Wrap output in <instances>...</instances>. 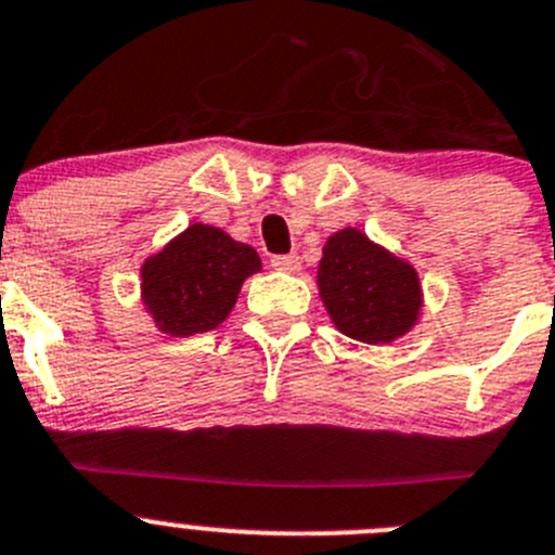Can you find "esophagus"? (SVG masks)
Here are the masks:
<instances>
[{
	"label": "esophagus",
	"instance_id": "1",
	"mask_svg": "<svg viewBox=\"0 0 555 555\" xmlns=\"http://www.w3.org/2000/svg\"><path fill=\"white\" fill-rule=\"evenodd\" d=\"M272 269H278V272H286V274H294L299 272V256H274L272 258Z\"/></svg>",
	"mask_w": 555,
	"mask_h": 555
}]
</instances>
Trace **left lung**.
Listing matches in <instances>:
<instances>
[{
    "mask_svg": "<svg viewBox=\"0 0 555 555\" xmlns=\"http://www.w3.org/2000/svg\"><path fill=\"white\" fill-rule=\"evenodd\" d=\"M315 283L332 324L367 346L409 335L425 308L414 263L351 225L326 240Z\"/></svg>",
    "mask_w": 555,
    "mask_h": 555,
    "instance_id": "obj_1",
    "label": "left lung"
}]
</instances>
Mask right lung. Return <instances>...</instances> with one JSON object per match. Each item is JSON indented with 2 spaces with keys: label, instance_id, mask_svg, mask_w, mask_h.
Segmentation results:
<instances>
[{
  "label": "right lung",
  "instance_id": "add662e5",
  "mask_svg": "<svg viewBox=\"0 0 555 555\" xmlns=\"http://www.w3.org/2000/svg\"><path fill=\"white\" fill-rule=\"evenodd\" d=\"M261 258L223 229L193 223L141 263V302L163 335L190 337L229 319Z\"/></svg>",
  "mask_w": 555,
  "mask_h": 555
}]
</instances>
